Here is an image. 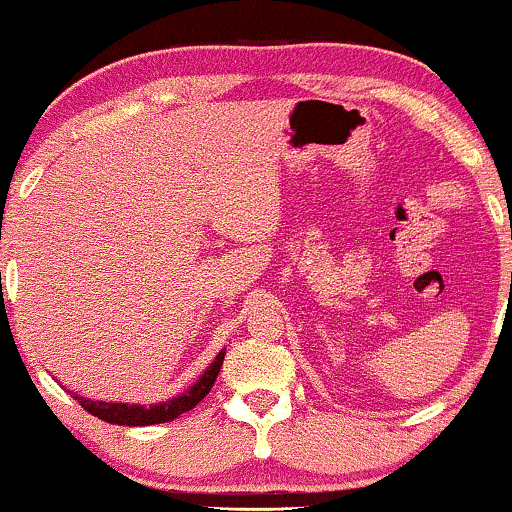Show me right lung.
Masks as SVG:
<instances>
[{
    "label": "right lung",
    "mask_w": 512,
    "mask_h": 512,
    "mask_svg": "<svg viewBox=\"0 0 512 512\" xmlns=\"http://www.w3.org/2000/svg\"><path fill=\"white\" fill-rule=\"evenodd\" d=\"M226 349L217 354V359L205 368V373L200 375L198 383L191 385L189 390L181 392L179 397L160 401V404H151V406H141V404H113V401H94L87 397H80L75 394L77 404L82 406L84 411H89L92 416L106 420V423L113 425H155V423H170V420L179 418L181 413L191 411L198 401H203L208 397V392L215 385L219 368H222Z\"/></svg>",
    "instance_id": "right-lung-1"
}]
</instances>
